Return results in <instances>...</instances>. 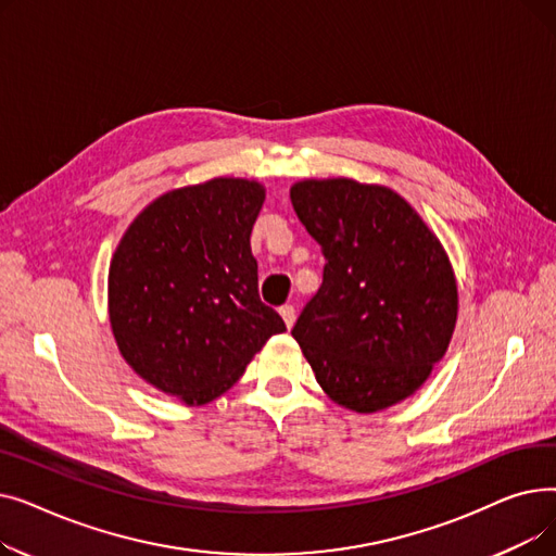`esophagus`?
Returning <instances> with one entry per match:
<instances>
[{
  "label": "esophagus",
  "mask_w": 556,
  "mask_h": 556,
  "mask_svg": "<svg viewBox=\"0 0 556 556\" xmlns=\"http://www.w3.org/2000/svg\"><path fill=\"white\" fill-rule=\"evenodd\" d=\"M279 315L283 317V323H286V327L290 329V327H293L295 325V306L293 304H283L281 308H279Z\"/></svg>",
  "instance_id": "obj_1"
}]
</instances>
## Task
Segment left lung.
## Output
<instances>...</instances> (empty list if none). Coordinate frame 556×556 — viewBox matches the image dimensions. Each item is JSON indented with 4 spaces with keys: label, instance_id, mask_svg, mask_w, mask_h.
Segmentation results:
<instances>
[{
    "label": "left lung",
    "instance_id": "obj_1",
    "mask_svg": "<svg viewBox=\"0 0 556 556\" xmlns=\"http://www.w3.org/2000/svg\"><path fill=\"white\" fill-rule=\"evenodd\" d=\"M290 200L327 256L293 338L325 394L361 415L413 396L457 323L453 263L417 210L383 185L300 180Z\"/></svg>",
    "mask_w": 556,
    "mask_h": 556
}]
</instances>
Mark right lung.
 Here are the masks:
<instances>
[{
  "label": "right lung",
  "mask_w": 556,
  "mask_h": 556,
  "mask_svg": "<svg viewBox=\"0 0 556 556\" xmlns=\"http://www.w3.org/2000/svg\"><path fill=\"white\" fill-rule=\"evenodd\" d=\"M266 187L214 178L170 189L137 214L108 273V315L130 369L185 405H204L243 376L277 311L258 300L252 225Z\"/></svg>",
  "instance_id": "obj_1"
}]
</instances>
